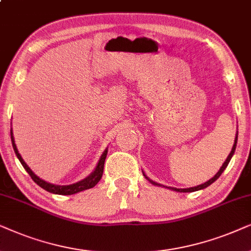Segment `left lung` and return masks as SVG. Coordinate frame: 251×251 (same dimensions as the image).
Masks as SVG:
<instances>
[{
  "label": "left lung",
  "mask_w": 251,
  "mask_h": 251,
  "mask_svg": "<svg viewBox=\"0 0 251 251\" xmlns=\"http://www.w3.org/2000/svg\"><path fill=\"white\" fill-rule=\"evenodd\" d=\"M236 143H238V134H236V136H235V140H234V145H233V148H232V150H230V152H229L228 157H227L225 162H224V164L222 165V168L219 169V171L217 172V175H216L215 176H213V178H211V179H210V180H208V181L204 182V183H202V185H199V186H196V187H190V188H175V187H166V188H170V189H172V190H176V192H180V193H192V192H196V190H200V189H204V188H206V187L211 185L212 182H215L216 180L218 179L220 176H222V173L224 172V170H225V169L227 168V165H228V163H229L230 158H232V156L234 155V151H235V148H236ZM143 176H146L145 173H143ZM146 178L148 179L149 181L152 183V185L162 186V185H159V183H157V182H155V181H152V180H150V179L148 178V176H146ZM163 187H165V186H163Z\"/></svg>",
  "instance_id": "left-lung-1"
}]
</instances>
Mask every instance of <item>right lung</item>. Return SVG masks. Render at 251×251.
<instances>
[{"label":"right lung","mask_w":251,"mask_h":251,"mask_svg":"<svg viewBox=\"0 0 251 251\" xmlns=\"http://www.w3.org/2000/svg\"><path fill=\"white\" fill-rule=\"evenodd\" d=\"M10 134H11V142H12V147H13V150H15L16 152V156L18 157L19 162L22 163V165L24 166V169L27 171V173L29 176H31V178L33 179V181L35 183H38V185L43 188L47 192L49 193H52V194H58V195H72V194H76L79 192H82V190H86V189H89V188H93L96 183H98L100 180L102 178V175H103V169H104V162H105V157H106V153H108V149L104 150V152L102 153L101 158H100L99 163H98V166H96L94 172L92 173V175H89L87 178H85L81 181L79 182H75V183H72V185H68V186H59V185H52V183H49L45 181V180L40 179L38 176L34 175L33 171L31 169L28 168L27 164L24 162V159L22 158L21 153L18 152V149H17L16 147V143H15V139H13V133H12V128L11 131H10Z\"/></svg>","instance_id":"1"}]
</instances>
